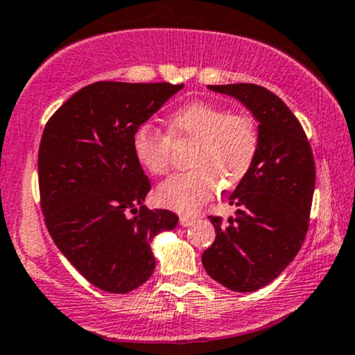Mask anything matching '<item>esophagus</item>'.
<instances>
[{
	"label": "esophagus",
	"instance_id": "34e87169",
	"mask_svg": "<svg viewBox=\"0 0 355 355\" xmlns=\"http://www.w3.org/2000/svg\"><path fill=\"white\" fill-rule=\"evenodd\" d=\"M192 223H196V218H193V216H180V225L182 226H190Z\"/></svg>",
	"mask_w": 355,
	"mask_h": 355
}]
</instances>
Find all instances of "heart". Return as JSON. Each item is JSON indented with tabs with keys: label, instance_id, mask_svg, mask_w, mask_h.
<instances>
[{
	"label": "heart",
	"instance_id": "obj_1",
	"mask_svg": "<svg viewBox=\"0 0 355 355\" xmlns=\"http://www.w3.org/2000/svg\"><path fill=\"white\" fill-rule=\"evenodd\" d=\"M171 136L193 141L189 165L156 190L162 206L192 214L223 185L234 187L248 175L259 153V129L246 114H230L207 102H192L171 112L166 119ZM170 139L149 124L132 134V153L137 163L153 175L170 166Z\"/></svg>",
	"mask_w": 355,
	"mask_h": 355
}]
</instances>
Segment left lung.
<instances>
[{
  "label": "left lung",
  "instance_id": "left-lung-1",
  "mask_svg": "<svg viewBox=\"0 0 355 355\" xmlns=\"http://www.w3.org/2000/svg\"><path fill=\"white\" fill-rule=\"evenodd\" d=\"M233 96L259 122V153L230 196L236 218H211L216 240L202 253L214 281L234 293L262 289L293 262L308 231L315 190V159L289 107L252 83L209 85Z\"/></svg>",
  "mask_w": 355,
  "mask_h": 355
}]
</instances>
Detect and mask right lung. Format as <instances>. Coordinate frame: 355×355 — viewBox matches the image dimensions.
Returning a JSON list of instances; mask_svg holds the SVG:
<instances>
[{
  "mask_svg": "<svg viewBox=\"0 0 355 355\" xmlns=\"http://www.w3.org/2000/svg\"><path fill=\"white\" fill-rule=\"evenodd\" d=\"M184 88L98 81L81 88L47 122L39 148L42 212L52 240L98 289L125 294L156 267L153 238L178 225L144 206L151 190L132 134Z\"/></svg>",
  "mask_w": 355,
  "mask_h": 355,
  "instance_id": "1",
  "label": "right lung"
}]
</instances>
